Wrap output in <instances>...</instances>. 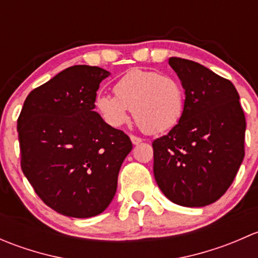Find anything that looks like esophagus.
<instances>
[{"instance_id":"esophagus-1","label":"esophagus","mask_w":258,"mask_h":258,"mask_svg":"<svg viewBox=\"0 0 258 258\" xmlns=\"http://www.w3.org/2000/svg\"><path fill=\"white\" fill-rule=\"evenodd\" d=\"M130 139H131L132 144H134V145H139V144H141V142H142V140L140 139V137L134 136V135H131V136H130Z\"/></svg>"}]
</instances>
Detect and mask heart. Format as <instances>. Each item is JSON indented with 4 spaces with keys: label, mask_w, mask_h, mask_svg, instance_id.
<instances>
[{
    "label": "heart",
    "mask_w": 258,
    "mask_h": 258,
    "mask_svg": "<svg viewBox=\"0 0 258 258\" xmlns=\"http://www.w3.org/2000/svg\"><path fill=\"white\" fill-rule=\"evenodd\" d=\"M114 95L100 93L96 110L108 124L119 127L134 118L142 131L162 134L175 127L184 111V92L175 79L161 72L135 69L114 83Z\"/></svg>",
    "instance_id": "1"
}]
</instances>
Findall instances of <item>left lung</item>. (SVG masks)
<instances>
[{"mask_svg":"<svg viewBox=\"0 0 258 258\" xmlns=\"http://www.w3.org/2000/svg\"><path fill=\"white\" fill-rule=\"evenodd\" d=\"M168 63L184 90V111L166 136L152 142L153 175L173 204L204 207L217 201L244 157L246 118L232 82L189 59Z\"/></svg>","mask_w":258,"mask_h":258,"instance_id":"8db88e82","label":"left lung"}]
</instances>
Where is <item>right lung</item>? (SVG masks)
<instances>
[{
	"instance_id": "add662e5",
	"label": "right lung",
	"mask_w": 258,
	"mask_h": 258,
	"mask_svg": "<svg viewBox=\"0 0 258 258\" xmlns=\"http://www.w3.org/2000/svg\"><path fill=\"white\" fill-rule=\"evenodd\" d=\"M101 67H69L31 91L17 119L21 168L41 200L61 215L87 218L108 207L132 142L93 111Z\"/></svg>"
}]
</instances>
